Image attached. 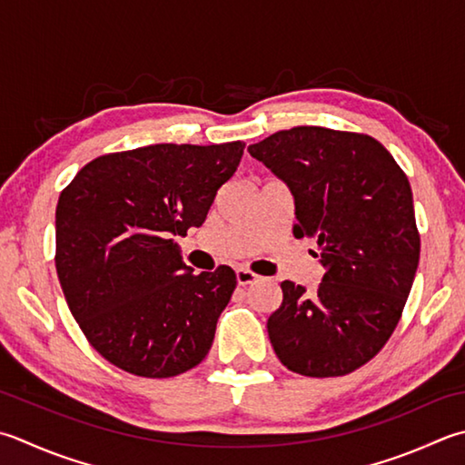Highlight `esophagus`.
<instances>
[{
	"label": "esophagus",
	"instance_id": "1",
	"mask_svg": "<svg viewBox=\"0 0 465 465\" xmlns=\"http://www.w3.org/2000/svg\"><path fill=\"white\" fill-rule=\"evenodd\" d=\"M235 278H238V284L240 286H248V284H253V282L260 280V276L256 274V272H252L248 268H238V270H235Z\"/></svg>",
	"mask_w": 465,
	"mask_h": 465
}]
</instances>
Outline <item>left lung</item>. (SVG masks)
I'll return each mask as SVG.
<instances>
[{
	"instance_id": "1",
	"label": "left lung",
	"mask_w": 465,
	"mask_h": 465,
	"mask_svg": "<svg viewBox=\"0 0 465 465\" xmlns=\"http://www.w3.org/2000/svg\"><path fill=\"white\" fill-rule=\"evenodd\" d=\"M294 195V238H316V292L284 280L268 334L282 365L342 377L385 347L403 314L421 240L409 179L377 139L294 126L248 147Z\"/></svg>"
}]
</instances>
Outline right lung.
Returning a JSON list of instances; mask_svg holds the SVG:
<instances>
[{
  "label": "right lung",
  "mask_w": 465,
  "mask_h": 465,
  "mask_svg": "<svg viewBox=\"0 0 465 465\" xmlns=\"http://www.w3.org/2000/svg\"><path fill=\"white\" fill-rule=\"evenodd\" d=\"M245 143L149 144L96 157L62 189L56 272L72 316L100 357L167 379L212 349L235 272L193 274L173 235L207 217Z\"/></svg>",
  "instance_id": "add662e5"
}]
</instances>
